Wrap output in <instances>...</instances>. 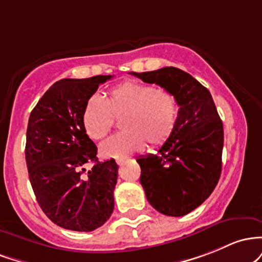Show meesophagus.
<instances>
[{"mask_svg": "<svg viewBox=\"0 0 262 262\" xmlns=\"http://www.w3.org/2000/svg\"><path fill=\"white\" fill-rule=\"evenodd\" d=\"M116 163L119 164V166H121V164L123 163V160H121V158H117V160H116Z\"/></svg>", "mask_w": 262, "mask_h": 262, "instance_id": "34e87169", "label": "esophagus"}]
</instances>
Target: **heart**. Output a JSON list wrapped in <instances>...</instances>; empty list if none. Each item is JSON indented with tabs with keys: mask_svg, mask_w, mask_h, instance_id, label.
<instances>
[{
	"mask_svg": "<svg viewBox=\"0 0 262 262\" xmlns=\"http://www.w3.org/2000/svg\"><path fill=\"white\" fill-rule=\"evenodd\" d=\"M122 132L114 135L100 147L104 157L125 158L145 147L162 146L174 131L178 105L174 95L162 88L127 80L111 88L105 100L92 95L85 104L83 126L88 136L100 141L114 126V117H121Z\"/></svg>",
	"mask_w": 262,
	"mask_h": 262,
	"instance_id": "obj_1",
	"label": "heart"
}]
</instances>
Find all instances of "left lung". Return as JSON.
Wrapping results in <instances>:
<instances>
[{
	"instance_id": "left-lung-1",
	"label": "left lung",
	"mask_w": 262,
	"mask_h": 262,
	"mask_svg": "<svg viewBox=\"0 0 262 262\" xmlns=\"http://www.w3.org/2000/svg\"><path fill=\"white\" fill-rule=\"evenodd\" d=\"M174 95L179 106L174 131L158 155L137 158L147 201L168 216H183L211 194L222 173L224 130L209 90L174 67L135 73Z\"/></svg>"
}]
</instances>
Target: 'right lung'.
<instances>
[{
    "label": "right lung",
    "mask_w": 262,
    "mask_h": 262,
    "mask_svg": "<svg viewBox=\"0 0 262 262\" xmlns=\"http://www.w3.org/2000/svg\"><path fill=\"white\" fill-rule=\"evenodd\" d=\"M113 78L61 79L47 90L28 120L26 162L37 202L54 224L93 231L114 210L115 160L99 162L98 147L83 126L85 104ZM93 163L92 169L86 164Z\"/></svg>",
    "instance_id": "1"
}]
</instances>
